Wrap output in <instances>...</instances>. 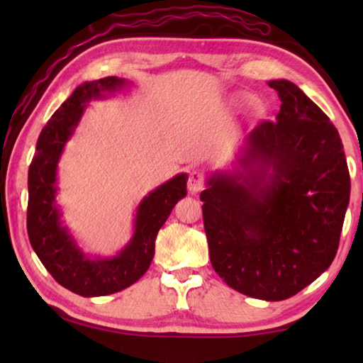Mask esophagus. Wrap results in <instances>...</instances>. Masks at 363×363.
Wrapping results in <instances>:
<instances>
[{
  "instance_id": "esophagus-1",
  "label": "esophagus",
  "mask_w": 363,
  "mask_h": 363,
  "mask_svg": "<svg viewBox=\"0 0 363 363\" xmlns=\"http://www.w3.org/2000/svg\"><path fill=\"white\" fill-rule=\"evenodd\" d=\"M187 189L190 194H196L203 189V174H201L200 171H192V173L189 174Z\"/></svg>"
}]
</instances>
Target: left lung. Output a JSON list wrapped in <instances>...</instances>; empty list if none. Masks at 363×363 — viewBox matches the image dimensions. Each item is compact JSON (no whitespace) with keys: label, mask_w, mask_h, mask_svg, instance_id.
<instances>
[{"label":"left lung","mask_w":363,"mask_h":363,"mask_svg":"<svg viewBox=\"0 0 363 363\" xmlns=\"http://www.w3.org/2000/svg\"><path fill=\"white\" fill-rule=\"evenodd\" d=\"M280 97L232 169L206 177L203 224L213 269L238 293L284 301L333 262L351 196L346 155L333 123L296 84L267 83Z\"/></svg>","instance_id":"1"}]
</instances>
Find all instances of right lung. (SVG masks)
<instances>
[{"label": "right lung", "instance_id": "obj_1", "mask_svg": "<svg viewBox=\"0 0 363 363\" xmlns=\"http://www.w3.org/2000/svg\"><path fill=\"white\" fill-rule=\"evenodd\" d=\"M128 83L125 78L107 77L79 84L41 130L28 169L27 232L32 248L57 284L84 298L106 296L136 284L150 267L158 230L187 195L186 173L147 194L136 208L130 242L113 256L86 253L62 219L56 199L65 144L75 134L88 102L125 89Z\"/></svg>", "mask_w": 363, "mask_h": 363}]
</instances>
